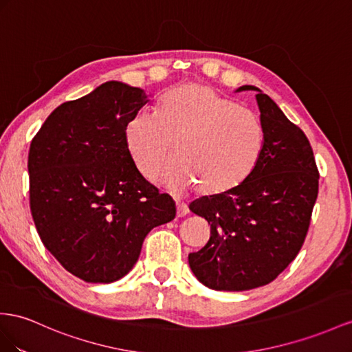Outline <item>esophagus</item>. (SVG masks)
I'll return each mask as SVG.
<instances>
[{"instance_id":"34e87169","label":"esophagus","mask_w":352,"mask_h":352,"mask_svg":"<svg viewBox=\"0 0 352 352\" xmlns=\"http://www.w3.org/2000/svg\"><path fill=\"white\" fill-rule=\"evenodd\" d=\"M175 208H177V217H184V215L188 212L187 211V208H186V205L184 204H182V202H175Z\"/></svg>"}]
</instances>
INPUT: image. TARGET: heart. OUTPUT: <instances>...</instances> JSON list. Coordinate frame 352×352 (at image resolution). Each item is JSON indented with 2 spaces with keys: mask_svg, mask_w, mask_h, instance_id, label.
<instances>
[{
  "mask_svg": "<svg viewBox=\"0 0 352 352\" xmlns=\"http://www.w3.org/2000/svg\"><path fill=\"white\" fill-rule=\"evenodd\" d=\"M126 144L147 179L157 177L174 144L168 186L175 190L192 187L215 199L238 192L254 175L265 150V129L253 113L217 90L186 83L170 90L157 114L142 111L132 117Z\"/></svg>",
  "mask_w": 352,
  "mask_h": 352,
  "instance_id": "obj_1",
  "label": "heart"
}]
</instances>
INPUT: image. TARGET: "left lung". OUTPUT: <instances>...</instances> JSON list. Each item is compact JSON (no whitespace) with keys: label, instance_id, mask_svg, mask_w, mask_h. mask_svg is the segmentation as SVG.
Listing matches in <instances>:
<instances>
[{"label":"left lung","instance_id":"8db88e82","mask_svg":"<svg viewBox=\"0 0 352 352\" xmlns=\"http://www.w3.org/2000/svg\"><path fill=\"white\" fill-rule=\"evenodd\" d=\"M257 90L265 129L260 165L238 192L204 196L188 206L211 228L210 241L188 254V265L212 290L242 292L274 281L299 254L318 196L320 173L303 131L262 90Z\"/></svg>","mask_w":352,"mask_h":352}]
</instances>
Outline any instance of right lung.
Returning a JSON list of instances; mask_svg holds the SVG:
<instances>
[{"label": "right lung", "mask_w": 352, "mask_h": 352, "mask_svg": "<svg viewBox=\"0 0 352 352\" xmlns=\"http://www.w3.org/2000/svg\"><path fill=\"white\" fill-rule=\"evenodd\" d=\"M107 82L60 104L31 141L30 206L41 242L86 283H114L137 263L144 238L175 204L142 178L126 126L148 99Z\"/></svg>", "instance_id": "1"}]
</instances>
